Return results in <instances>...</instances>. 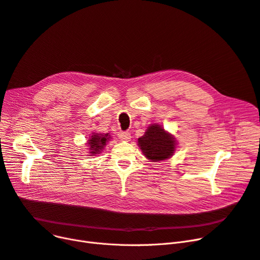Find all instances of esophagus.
<instances>
[{
  "mask_svg": "<svg viewBox=\"0 0 260 260\" xmlns=\"http://www.w3.org/2000/svg\"><path fill=\"white\" fill-rule=\"evenodd\" d=\"M118 136L122 141H129L131 140V134L128 132H120L118 134Z\"/></svg>",
  "mask_w": 260,
  "mask_h": 260,
  "instance_id": "esophagus-1",
  "label": "esophagus"
}]
</instances>
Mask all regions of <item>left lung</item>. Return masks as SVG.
Instances as JSON below:
<instances>
[{"label": "left lung", "instance_id": "8db88e82", "mask_svg": "<svg viewBox=\"0 0 260 260\" xmlns=\"http://www.w3.org/2000/svg\"><path fill=\"white\" fill-rule=\"evenodd\" d=\"M138 145L148 160L157 162L171 158L177 143L173 135L159 124H153L149 125L142 137L138 139Z\"/></svg>", "mask_w": 260, "mask_h": 260}]
</instances>
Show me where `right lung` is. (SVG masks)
Returning a JSON list of instances; mask_svg holds the SVG:
<instances>
[{"instance_id":"right-lung-1","label":"right lung","mask_w":260,"mask_h":260,"mask_svg":"<svg viewBox=\"0 0 260 260\" xmlns=\"http://www.w3.org/2000/svg\"><path fill=\"white\" fill-rule=\"evenodd\" d=\"M111 138V136L108 134H97L92 133V135L89 137L87 144L89 147V156H94L99 153H101L104 146L106 145V142Z\"/></svg>"}]
</instances>
